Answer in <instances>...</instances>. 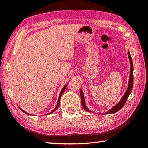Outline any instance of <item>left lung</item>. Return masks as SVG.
<instances>
[{
	"mask_svg": "<svg viewBox=\"0 0 148 148\" xmlns=\"http://www.w3.org/2000/svg\"><path fill=\"white\" fill-rule=\"evenodd\" d=\"M128 56H129V59H130V65H131V70H130V81H129V85H128V87L127 89L126 90V92L125 93V95H123L122 98L121 99V100L120 102L118 103L116 106L113 107L112 109L110 110L108 112H106V114H112V113H114V112H116L117 111H119V110L122 108L124 106L126 101H127V98L130 96V93L132 91V88H133V61H132V59H131V55L130 52H128ZM80 94H81V100H82V106L84 109L85 111H89L87 107L85 106V100H84V96H83V94L82 90H80ZM102 114H104V113H102Z\"/></svg>",
	"mask_w": 148,
	"mask_h": 148,
	"instance_id": "obj_1",
	"label": "left lung"
}]
</instances>
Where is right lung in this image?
Returning a JSON list of instances; mask_svg holds the SVG:
<instances>
[{
  "instance_id": "1",
  "label": "right lung",
  "mask_w": 148,
  "mask_h": 148,
  "mask_svg": "<svg viewBox=\"0 0 148 148\" xmlns=\"http://www.w3.org/2000/svg\"><path fill=\"white\" fill-rule=\"evenodd\" d=\"M66 85H65V87H64L63 88V89L61 90V92H60V96H59V99H58V104H57V106H56V108L53 110V111H52V112H50L49 114H50V113H52V112H54L56 109H57L58 108V107H59V105H60V99H61V95H62V94L63 93V92H64V90H65V88H66ZM19 109L21 110V111H22L23 112H25V113H26V114H28V113H27V112H26L25 111H24L23 109H21L20 107H19ZM30 115V114H29Z\"/></svg>"
}]
</instances>
